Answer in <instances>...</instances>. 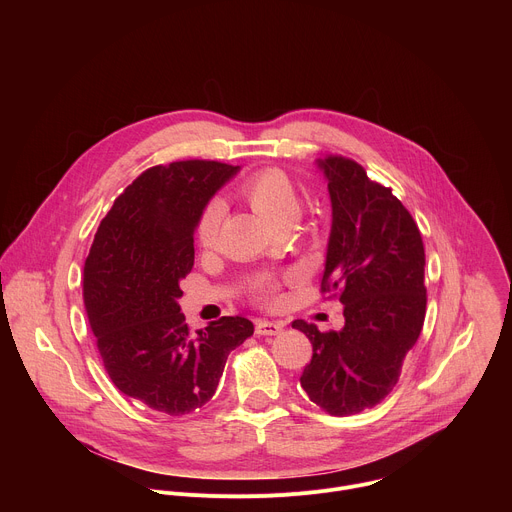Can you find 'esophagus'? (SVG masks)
Segmentation results:
<instances>
[{
	"label": "esophagus",
	"mask_w": 512,
	"mask_h": 512,
	"mask_svg": "<svg viewBox=\"0 0 512 512\" xmlns=\"http://www.w3.org/2000/svg\"><path fill=\"white\" fill-rule=\"evenodd\" d=\"M281 330H283V324H279V322L259 320V322L255 324V332H257L259 336H277Z\"/></svg>",
	"instance_id": "34e87169"
}]
</instances>
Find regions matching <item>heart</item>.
I'll return each instance as SVG.
<instances>
[{"mask_svg":"<svg viewBox=\"0 0 512 512\" xmlns=\"http://www.w3.org/2000/svg\"><path fill=\"white\" fill-rule=\"evenodd\" d=\"M241 194L249 202V206L263 216L265 221L279 229V227H294L300 218L302 202L296 192V186L291 184L285 172L277 168H267L241 184ZM225 218V202L223 200H210L204 210L200 212L198 225H196V241L200 247H212L216 243L218 231H221ZM259 296L265 304H273L277 300V287L273 283H265L259 291Z\"/></svg>","mask_w":512,"mask_h":512,"instance_id":"b5f03b06","label":"heart"}]
</instances>
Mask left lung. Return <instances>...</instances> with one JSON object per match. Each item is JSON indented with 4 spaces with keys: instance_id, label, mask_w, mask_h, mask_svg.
<instances>
[{
    "instance_id": "8db88e82",
    "label": "left lung",
    "mask_w": 512,
    "mask_h": 512,
    "mask_svg": "<svg viewBox=\"0 0 512 512\" xmlns=\"http://www.w3.org/2000/svg\"><path fill=\"white\" fill-rule=\"evenodd\" d=\"M328 182L332 227L322 291H338L344 326L320 332L296 320L314 348L300 377L310 401L330 415L381 403L425 320V251L409 210L352 160H316Z\"/></svg>"
}]
</instances>
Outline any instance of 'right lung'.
<instances>
[{
	"instance_id": "add662e5",
	"label": "right lung",
	"mask_w": 512,
	"mask_h": 512,
	"mask_svg": "<svg viewBox=\"0 0 512 512\" xmlns=\"http://www.w3.org/2000/svg\"><path fill=\"white\" fill-rule=\"evenodd\" d=\"M237 172L206 160L145 170L113 202L85 263V310L111 381L168 415L208 403L229 352L253 334L243 316L192 334L178 304L200 212Z\"/></svg>"
}]
</instances>
